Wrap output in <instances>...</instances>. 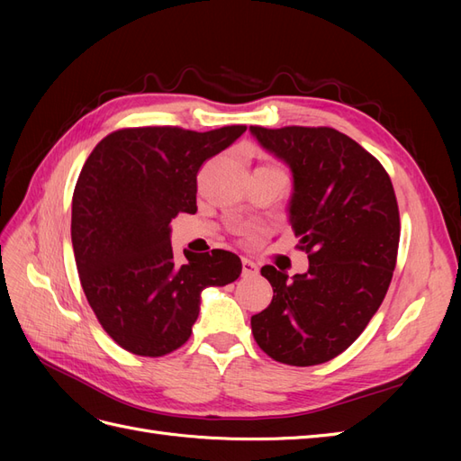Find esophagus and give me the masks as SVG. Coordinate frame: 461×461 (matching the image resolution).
I'll use <instances>...</instances> for the list:
<instances>
[{
    "mask_svg": "<svg viewBox=\"0 0 461 461\" xmlns=\"http://www.w3.org/2000/svg\"><path fill=\"white\" fill-rule=\"evenodd\" d=\"M259 271H258V265L252 261V259H242V276L246 278H252L256 276Z\"/></svg>",
    "mask_w": 461,
    "mask_h": 461,
    "instance_id": "34e87169",
    "label": "esophagus"
}]
</instances>
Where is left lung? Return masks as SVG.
Masks as SVG:
<instances>
[{
  "instance_id": "8db88e82",
  "label": "left lung",
  "mask_w": 461,
  "mask_h": 461,
  "mask_svg": "<svg viewBox=\"0 0 461 461\" xmlns=\"http://www.w3.org/2000/svg\"><path fill=\"white\" fill-rule=\"evenodd\" d=\"M294 175L292 230L310 269L261 275L273 300L252 317L261 350L286 366L325 364L350 348L383 303L400 242L398 202L384 167L330 127H249Z\"/></svg>"
}]
</instances>
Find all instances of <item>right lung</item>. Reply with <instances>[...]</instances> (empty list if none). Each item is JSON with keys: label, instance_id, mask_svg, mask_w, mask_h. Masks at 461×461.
Listing matches in <instances>:
<instances>
[{"label": "right lung", "instance_id": "obj_1", "mask_svg": "<svg viewBox=\"0 0 461 461\" xmlns=\"http://www.w3.org/2000/svg\"><path fill=\"white\" fill-rule=\"evenodd\" d=\"M246 131L131 127L92 149L73 192L71 239L82 290L122 350L161 357L192 334L207 286L240 276V258L212 249L176 263L169 222L196 213L202 165Z\"/></svg>", "mask_w": 461, "mask_h": 461}]
</instances>
